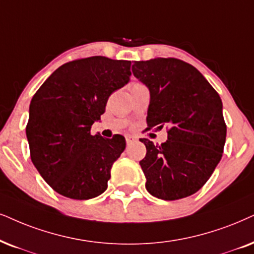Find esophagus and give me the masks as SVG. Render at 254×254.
I'll return each mask as SVG.
<instances>
[{
  "instance_id": "esophagus-1",
  "label": "esophagus",
  "mask_w": 254,
  "mask_h": 254,
  "mask_svg": "<svg viewBox=\"0 0 254 254\" xmlns=\"http://www.w3.org/2000/svg\"><path fill=\"white\" fill-rule=\"evenodd\" d=\"M125 139H127V145H130V144H132L133 142H136V138H134L133 136H130V134L125 136Z\"/></svg>"
}]
</instances>
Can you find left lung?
<instances>
[{"label":"left lung","instance_id":"left-lung-1","mask_svg":"<svg viewBox=\"0 0 254 254\" xmlns=\"http://www.w3.org/2000/svg\"><path fill=\"white\" fill-rule=\"evenodd\" d=\"M132 72L150 90L147 127L168 125L165 143L139 139L146 146L139 162L146 190L164 200L189 197L203 188L223 156L226 124L219 95L178 59L134 62Z\"/></svg>","mask_w":254,"mask_h":254}]
</instances>
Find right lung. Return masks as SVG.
Segmentation results:
<instances>
[{
	"label": "right lung",
	"mask_w": 254,
	"mask_h": 254,
	"mask_svg": "<svg viewBox=\"0 0 254 254\" xmlns=\"http://www.w3.org/2000/svg\"><path fill=\"white\" fill-rule=\"evenodd\" d=\"M130 61L92 56L61 65L34 95L25 127L31 162L57 193L77 200L107 190L110 170L125 149L90 130L112 92L129 82Z\"/></svg>",
	"instance_id": "right-lung-1"
}]
</instances>
